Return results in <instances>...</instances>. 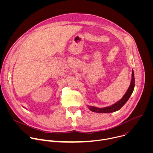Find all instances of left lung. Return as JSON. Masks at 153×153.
<instances>
[{"mask_svg": "<svg viewBox=\"0 0 153 153\" xmlns=\"http://www.w3.org/2000/svg\"><path fill=\"white\" fill-rule=\"evenodd\" d=\"M134 85H135L134 74L133 70H132V78H131V85L129 87V88L128 89L126 93L124 95V96L119 102H117V103H114L111 106L105 107V108H99L95 106H88V108L93 112L100 113H112V112H115L116 111H118L128 100L131 95V94L133 92V90L134 88Z\"/></svg>", "mask_w": 153, "mask_h": 153, "instance_id": "8db88e82", "label": "left lung"}]
</instances>
